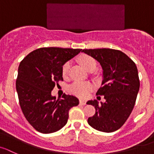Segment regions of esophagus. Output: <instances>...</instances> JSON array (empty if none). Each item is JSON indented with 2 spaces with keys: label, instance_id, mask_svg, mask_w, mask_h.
<instances>
[{
  "label": "esophagus",
  "instance_id": "esophagus-1",
  "mask_svg": "<svg viewBox=\"0 0 154 154\" xmlns=\"http://www.w3.org/2000/svg\"><path fill=\"white\" fill-rule=\"evenodd\" d=\"M80 104L81 105H86L87 104V101H85V100H80Z\"/></svg>",
  "mask_w": 154,
  "mask_h": 154
}]
</instances>
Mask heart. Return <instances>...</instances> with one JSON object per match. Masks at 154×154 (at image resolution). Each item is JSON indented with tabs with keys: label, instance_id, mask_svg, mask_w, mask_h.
<instances>
[{
	"label": "heart",
	"instance_id": "b5f03b06",
	"mask_svg": "<svg viewBox=\"0 0 154 154\" xmlns=\"http://www.w3.org/2000/svg\"><path fill=\"white\" fill-rule=\"evenodd\" d=\"M79 62L87 70L90 71L93 70L97 67V61L94 58L89 55H81L78 58ZM70 62H67L62 67V75L64 77H67L70 70ZM93 89V84L90 82H83V81H75L69 87L70 90L73 94L76 95L77 97L81 98H86L88 97L89 93Z\"/></svg>",
	"mask_w": 154,
	"mask_h": 154
}]
</instances>
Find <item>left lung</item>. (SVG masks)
<instances>
[{
	"instance_id": "obj_1",
	"label": "left lung",
	"mask_w": 154,
	"mask_h": 154,
	"mask_svg": "<svg viewBox=\"0 0 154 154\" xmlns=\"http://www.w3.org/2000/svg\"><path fill=\"white\" fill-rule=\"evenodd\" d=\"M82 52L97 60L103 69L102 87L97 95L104 96L105 103L97 100L87 104L96 109L88 124L100 131L110 133L120 128L131 113L140 88L136 64L122 51L111 48L84 49Z\"/></svg>"
}]
</instances>
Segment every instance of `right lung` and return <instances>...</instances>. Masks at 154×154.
<instances>
[{
  "label": "right lung",
  "mask_w": 154,
  "mask_h": 154,
  "mask_svg": "<svg viewBox=\"0 0 154 154\" xmlns=\"http://www.w3.org/2000/svg\"><path fill=\"white\" fill-rule=\"evenodd\" d=\"M80 51L78 48H40L26 56L19 65L16 82L19 102L26 120L38 132L50 134L62 128L69 110L79 104L77 97L65 93L62 100H56L51 90L63 80V65Z\"/></svg>",
  "instance_id": "1"
}]
</instances>
